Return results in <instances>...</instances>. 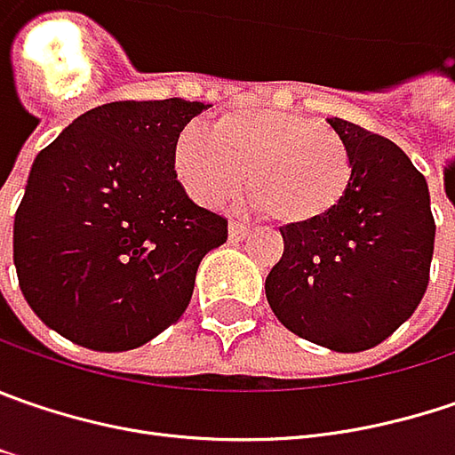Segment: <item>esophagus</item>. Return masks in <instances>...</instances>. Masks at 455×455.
<instances>
[{
    "label": "esophagus",
    "mask_w": 455,
    "mask_h": 455,
    "mask_svg": "<svg viewBox=\"0 0 455 455\" xmlns=\"http://www.w3.org/2000/svg\"><path fill=\"white\" fill-rule=\"evenodd\" d=\"M250 231H252V227H250V224H244V221H231V224H228V236H231L234 242H239V239L250 236Z\"/></svg>",
    "instance_id": "obj_1"
}]
</instances>
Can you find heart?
<instances>
[{"mask_svg":"<svg viewBox=\"0 0 455 455\" xmlns=\"http://www.w3.org/2000/svg\"><path fill=\"white\" fill-rule=\"evenodd\" d=\"M182 188L203 205L239 196L250 172L254 203L278 224L307 227L330 216L353 182L345 139L314 118L283 110H236L211 133L185 125L172 147Z\"/></svg>","mask_w":455,"mask_h":455,"instance_id":"1","label":"heart"}]
</instances>
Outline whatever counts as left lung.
Here are the masks:
<instances>
[{"label":"left lung","mask_w":455,"mask_h":455,"mask_svg":"<svg viewBox=\"0 0 455 455\" xmlns=\"http://www.w3.org/2000/svg\"><path fill=\"white\" fill-rule=\"evenodd\" d=\"M353 154L347 196L316 224L283 227L267 304L293 334L337 353L381 345L419 307L435 244L422 172L384 136L330 118Z\"/></svg>","instance_id":"8db88e82"}]
</instances>
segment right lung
I'll use <instances>...</instances> for the list:
<instances>
[{
    "mask_svg": "<svg viewBox=\"0 0 455 455\" xmlns=\"http://www.w3.org/2000/svg\"><path fill=\"white\" fill-rule=\"evenodd\" d=\"M203 102L118 100L87 110L33 162L14 213L20 291L67 339L121 353L147 345L190 304L228 221L188 198L177 133Z\"/></svg>",
    "mask_w": 455,
    "mask_h": 455,
    "instance_id": "1",
    "label": "right lung"
}]
</instances>
